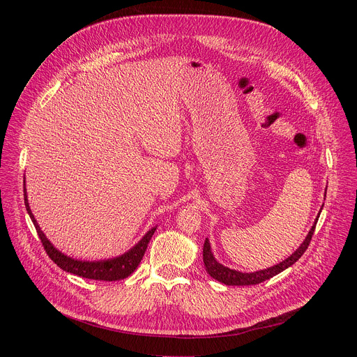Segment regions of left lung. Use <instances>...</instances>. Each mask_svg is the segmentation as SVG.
<instances>
[{
    "instance_id": "obj_1",
    "label": "left lung",
    "mask_w": 357,
    "mask_h": 357,
    "mask_svg": "<svg viewBox=\"0 0 357 357\" xmlns=\"http://www.w3.org/2000/svg\"><path fill=\"white\" fill-rule=\"evenodd\" d=\"M325 195H326V192H325ZM322 208H321V211H319V213H318V216H317L311 230L308 231L307 237H305V240L301 243V245L291 254L288 259H285L284 261H281V263H278V264H275L273 267H268V268H264V270H259V271H254V273H241V271L231 270V268L220 264L215 259V256H213L209 238H206L205 244H203V263H205L208 274L212 278H215L219 282H223L226 285H256V284L267 281V280L273 278L274 275L282 273L284 270L291 267L294 263H296L301 259L302 254L305 252V250L308 248V245L311 243V238H312V234L315 231L317 222H318L319 215L322 212Z\"/></svg>"
}]
</instances>
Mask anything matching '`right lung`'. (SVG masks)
I'll use <instances>...</instances> for the list:
<instances>
[{
    "instance_id": "add662e5",
    "label": "right lung",
    "mask_w": 357,
    "mask_h": 357,
    "mask_svg": "<svg viewBox=\"0 0 357 357\" xmlns=\"http://www.w3.org/2000/svg\"><path fill=\"white\" fill-rule=\"evenodd\" d=\"M24 200H25V208L26 212L38 231V236L42 241V245L46 251L47 256L50 257V260H54L55 264H58L63 271L83 277V278H89V280H98V281H119V280H124L128 275H131L135 268L138 267V264L141 263L144 252L146 250V245L152 237V234L155 233L157 226L152 227L151 230H148L142 238L134 245L131 247L128 251H126L121 256L113 257V259H107V260H93V261H87V260H77L73 257L66 256L65 252H62L61 250H58L52 243L47 240V237L45 236V233L40 230L36 219L32 215V211L29 208L28 203V195H26V188H25V182H24Z\"/></svg>"
}]
</instances>
